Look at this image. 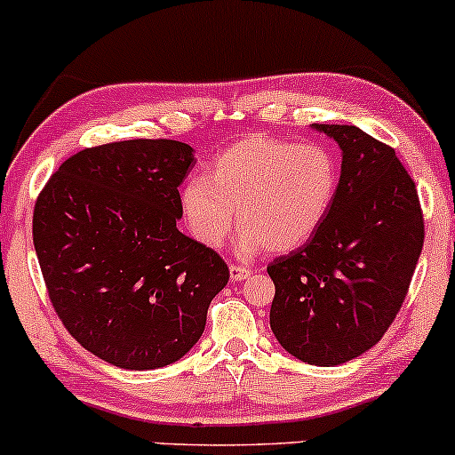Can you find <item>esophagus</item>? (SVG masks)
I'll return each mask as SVG.
<instances>
[{"label":"esophagus","instance_id":"34e87169","mask_svg":"<svg viewBox=\"0 0 455 455\" xmlns=\"http://www.w3.org/2000/svg\"><path fill=\"white\" fill-rule=\"evenodd\" d=\"M250 274H252V271L245 269V267H242V265H231V280H233V282L248 280V278H250Z\"/></svg>","mask_w":455,"mask_h":455}]
</instances>
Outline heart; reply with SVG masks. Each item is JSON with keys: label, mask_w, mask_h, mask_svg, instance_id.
<instances>
[{"label": "heart", "mask_w": 455, "mask_h": 455, "mask_svg": "<svg viewBox=\"0 0 455 455\" xmlns=\"http://www.w3.org/2000/svg\"><path fill=\"white\" fill-rule=\"evenodd\" d=\"M340 186V162L321 143L245 137L216 156L205 177L180 192L188 231L201 245L220 248L242 224L237 252H291L327 220Z\"/></svg>", "instance_id": "obj_1"}]
</instances>
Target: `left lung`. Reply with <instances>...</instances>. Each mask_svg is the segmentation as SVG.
Wrapping results in <instances>:
<instances>
[{"mask_svg": "<svg viewBox=\"0 0 455 455\" xmlns=\"http://www.w3.org/2000/svg\"><path fill=\"white\" fill-rule=\"evenodd\" d=\"M312 128L340 145V186L315 237L267 267L269 325L293 357L340 365L372 348L400 312L424 248V216L389 145L357 126Z\"/></svg>", "mask_w": 455, "mask_h": 455, "instance_id": "8db88e82", "label": "left lung"}]
</instances>
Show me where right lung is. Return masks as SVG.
Masks as SVG:
<instances>
[{
	"mask_svg": "<svg viewBox=\"0 0 455 455\" xmlns=\"http://www.w3.org/2000/svg\"><path fill=\"white\" fill-rule=\"evenodd\" d=\"M196 164L180 140L83 149L46 181L34 248L57 316L83 348L126 370L175 363L201 338L228 267L177 228Z\"/></svg>",
	"mask_w": 455,
	"mask_h": 455,
	"instance_id": "obj_1",
	"label": "right lung"
}]
</instances>
